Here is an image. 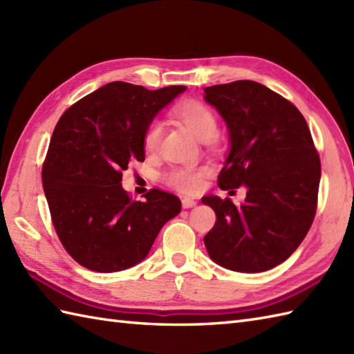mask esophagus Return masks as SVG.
Masks as SVG:
<instances>
[{
    "instance_id": "esophagus-1",
    "label": "esophagus",
    "mask_w": 354,
    "mask_h": 354,
    "mask_svg": "<svg viewBox=\"0 0 354 354\" xmlns=\"http://www.w3.org/2000/svg\"><path fill=\"white\" fill-rule=\"evenodd\" d=\"M193 207H196V202H194L193 199H190V198L183 199V208H193Z\"/></svg>"
}]
</instances>
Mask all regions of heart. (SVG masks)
<instances>
[{
	"mask_svg": "<svg viewBox=\"0 0 354 354\" xmlns=\"http://www.w3.org/2000/svg\"><path fill=\"white\" fill-rule=\"evenodd\" d=\"M176 115L181 123L189 129L199 141L208 142L216 138L219 126L212 109H208L202 103H184L176 109ZM162 137V123H150L145 133V147L149 152L158 149ZM165 181L169 185L181 190L184 193H194L202 185V170L193 167H175L165 175Z\"/></svg>",
	"mask_w": 354,
	"mask_h": 354,
	"instance_id": "b5f03b06",
	"label": "heart"
}]
</instances>
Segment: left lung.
<instances>
[{
	"label": "left lung",
	"instance_id": "8db88e82",
	"mask_svg": "<svg viewBox=\"0 0 354 354\" xmlns=\"http://www.w3.org/2000/svg\"><path fill=\"white\" fill-rule=\"evenodd\" d=\"M204 93L228 129L219 187L246 189L240 205L214 194L202 198L217 217L204 237L205 248L225 269L265 272L288 260L312 227L319 156L301 112L272 89L237 80L207 86Z\"/></svg>",
	"mask_w": 354,
	"mask_h": 354
}]
</instances>
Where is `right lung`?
Returning <instances> with one entry per match:
<instances>
[{
  "mask_svg": "<svg viewBox=\"0 0 354 354\" xmlns=\"http://www.w3.org/2000/svg\"><path fill=\"white\" fill-rule=\"evenodd\" d=\"M111 82L59 120L42 167L51 221L65 250L95 272H118L147 257L158 232L181 212L175 194L150 190L131 201L122 187L132 160L145 161V133L185 91Z\"/></svg>",
  "mask_w": 354,
  "mask_h": 354,
  "instance_id": "obj_1",
  "label": "right lung"
}]
</instances>
